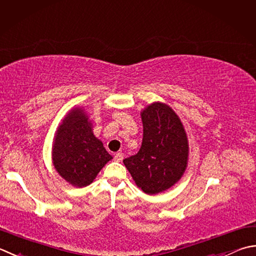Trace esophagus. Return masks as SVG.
Segmentation results:
<instances>
[{
  "label": "esophagus",
  "mask_w": 256,
  "mask_h": 256,
  "mask_svg": "<svg viewBox=\"0 0 256 256\" xmlns=\"http://www.w3.org/2000/svg\"><path fill=\"white\" fill-rule=\"evenodd\" d=\"M122 160H123V154L122 153H115L114 154V161L122 162Z\"/></svg>",
  "instance_id": "esophagus-1"
}]
</instances>
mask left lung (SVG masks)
Listing matches in <instances>:
<instances>
[{"instance_id": "8db88e82", "label": "left lung", "mask_w": 256, "mask_h": 256, "mask_svg": "<svg viewBox=\"0 0 256 256\" xmlns=\"http://www.w3.org/2000/svg\"><path fill=\"white\" fill-rule=\"evenodd\" d=\"M142 122V146L123 162L143 192L156 194L171 188L183 175L188 164V138L178 115L163 103L145 108Z\"/></svg>"}]
</instances>
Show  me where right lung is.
<instances>
[{
	"label": "right lung",
	"instance_id": "add662e5",
	"mask_svg": "<svg viewBox=\"0 0 256 256\" xmlns=\"http://www.w3.org/2000/svg\"><path fill=\"white\" fill-rule=\"evenodd\" d=\"M53 164L61 176L76 186H86L112 158L94 136L81 108L72 110L58 128L53 148Z\"/></svg>",
	"mask_w": 256,
	"mask_h": 256
}]
</instances>
